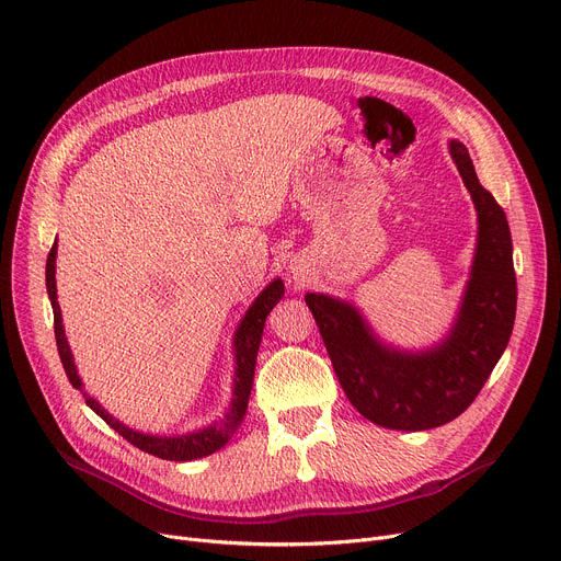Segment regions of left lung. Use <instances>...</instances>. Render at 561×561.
<instances>
[{
    "mask_svg": "<svg viewBox=\"0 0 561 561\" xmlns=\"http://www.w3.org/2000/svg\"><path fill=\"white\" fill-rule=\"evenodd\" d=\"M451 156L478 211V248L449 339L424 354L394 352L375 341L347 302L318 293L305 297L347 399L383 428L426 431L462 415L490 379L514 327L516 275L505 211L478 182L460 141H451Z\"/></svg>",
    "mask_w": 561,
    "mask_h": 561,
    "instance_id": "obj_1",
    "label": "left lung"
}]
</instances>
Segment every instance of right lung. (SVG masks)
Returning a JSON list of instances; mask_svg holds the SVG:
<instances>
[{"instance_id":"obj_1","label":"right lung","mask_w":561,"mask_h":561,"mask_svg":"<svg viewBox=\"0 0 561 561\" xmlns=\"http://www.w3.org/2000/svg\"><path fill=\"white\" fill-rule=\"evenodd\" d=\"M47 293L51 300V309H54V331H56V347L62 360V367L67 371V379L73 388L81 390V379L77 375V365H73L67 339H65V329H62V316H60V307H58V295H56V243L49 250L47 256ZM284 295V284L282 279H275L271 286L264 288L256 300L252 302V307L248 309L239 331L234 339V347H237V379H234V399H232V408L230 413L226 415L220 424H214L209 428H203L198 433H190V435H180V437H156V435H144L137 433L133 428H128L126 424H119L115 417L107 415V410H103L99 405V401H94L90 394L83 392L85 403L94 410V413L110 424V428H115L124 439H128L137 449H141L144 454H151L156 458L162 460H175V462H186V460H196V458H205L211 456L214 451H218L222 444L228 442V437L237 431V426L241 424L245 408H248V397L252 390V379H254V365H256V352H259V343H261V333H264V324H266V316L273 311V307L282 300Z\"/></svg>"}]
</instances>
